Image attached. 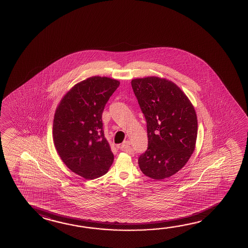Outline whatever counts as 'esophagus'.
I'll list each match as a JSON object with an SVG mask.
<instances>
[{
  "label": "esophagus",
  "instance_id": "obj_1",
  "mask_svg": "<svg viewBox=\"0 0 248 248\" xmlns=\"http://www.w3.org/2000/svg\"><path fill=\"white\" fill-rule=\"evenodd\" d=\"M118 148H120L124 152H126L127 153H129V154H132L133 153V150L130 147V143L129 141H124L121 145L118 146Z\"/></svg>",
  "mask_w": 248,
  "mask_h": 248
}]
</instances>
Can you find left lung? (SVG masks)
Here are the masks:
<instances>
[{
  "label": "left lung",
  "mask_w": 248,
  "mask_h": 248,
  "mask_svg": "<svg viewBox=\"0 0 248 248\" xmlns=\"http://www.w3.org/2000/svg\"><path fill=\"white\" fill-rule=\"evenodd\" d=\"M147 123L148 148L139 157V168L155 180L182 169L195 150V109L173 82L157 77L131 80Z\"/></svg>",
  "instance_id": "8db88e82"
}]
</instances>
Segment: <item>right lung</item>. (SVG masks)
Segmentation results:
<instances>
[{
    "mask_svg": "<svg viewBox=\"0 0 248 248\" xmlns=\"http://www.w3.org/2000/svg\"><path fill=\"white\" fill-rule=\"evenodd\" d=\"M119 84L107 77L89 78L75 84L57 105L53 121L54 145L66 166L86 179L107 173L113 163L102 114Z\"/></svg>",
    "mask_w": 248,
    "mask_h": 248,
    "instance_id": "right-lung-1",
    "label": "right lung"
}]
</instances>
